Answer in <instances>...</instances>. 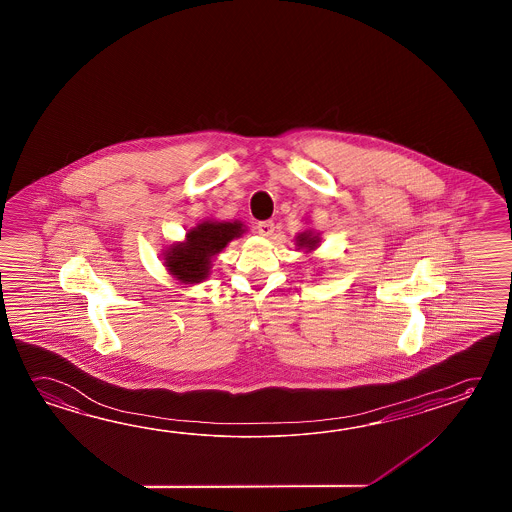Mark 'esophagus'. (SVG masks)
<instances>
[{"label":"esophagus","mask_w":512,"mask_h":512,"mask_svg":"<svg viewBox=\"0 0 512 512\" xmlns=\"http://www.w3.org/2000/svg\"><path fill=\"white\" fill-rule=\"evenodd\" d=\"M256 229L260 232L261 236H271L272 232H274V223L272 221H260L258 225H256Z\"/></svg>","instance_id":"esophagus-1"}]
</instances>
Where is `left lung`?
<instances>
[{
	"instance_id": "1",
	"label": "left lung",
	"mask_w": 512,
	"mask_h": 512,
	"mask_svg": "<svg viewBox=\"0 0 512 512\" xmlns=\"http://www.w3.org/2000/svg\"><path fill=\"white\" fill-rule=\"evenodd\" d=\"M318 241H320L318 234H315L313 230H305V232L296 236V247L305 249V252L315 251L318 247Z\"/></svg>"
}]
</instances>
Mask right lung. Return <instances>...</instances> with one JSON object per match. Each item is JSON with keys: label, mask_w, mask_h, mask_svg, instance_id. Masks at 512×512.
<instances>
[{"label": "right lung", "mask_w": 512, "mask_h": 512, "mask_svg": "<svg viewBox=\"0 0 512 512\" xmlns=\"http://www.w3.org/2000/svg\"><path fill=\"white\" fill-rule=\"evenodd\" d=\"M243 232L240 221H201L186 232L185 241L164 251V267L181 283L203 282L212 260Z\"/></svg>", "instance_id": "1"}]
</instances>
